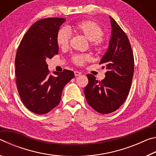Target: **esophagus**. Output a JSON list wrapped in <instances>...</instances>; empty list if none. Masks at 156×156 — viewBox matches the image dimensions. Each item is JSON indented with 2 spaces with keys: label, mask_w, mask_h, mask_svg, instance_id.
Instances as JSON below:
<instances>
[{
  "label": "esophagus",
  "mask_w": 156,
  "mask_h": 156,
  "mask_svg": "<svg viewBox=\"0 0 156 156\" xmlns=\"http://www.w3.org/2000/svg\"><path fill=\"white\" fill-rule=\"evenodd\" d=\"M74 74H75V76H78L81 75V73L79 72H77V71H75Z\"/></svg>",
  "instance_id": "esophagus-1"
}]
</instances>
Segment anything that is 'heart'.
<instances>
[{
	"label": "heart",
	"instance_id": "obj_1",
	"mask_svg": "<svg viewBox=\"0 0 156 156\" xmlns=\"http://www.w3.org/2000/svg\"><path fill=\"white\" fill-rule=\"evenodd\" d=\"M77 32L85 36L89 41L91 45L98 48L102 44V37L104 35V31L98 23L91 20H84L77 23L74 27ZM71 38V33L67 28H62L57 34V43L62 48H65L69 45ZM89 54H76L72 57V62L76 65L82 66L89 60Z\"/></svg>",
	"mask_w": 156,
	"mask_h": 156
}]
</instances>
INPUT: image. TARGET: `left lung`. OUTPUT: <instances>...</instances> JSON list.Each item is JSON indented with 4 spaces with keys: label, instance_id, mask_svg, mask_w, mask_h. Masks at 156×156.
<instances>
[{
    "label": "left lung",
    "instance_id": "8db88e82",
    "mask_svg": "<svg viewBox=\"0 0 156 156\" xmlns=\"http://www.w3.org/2000/svg\"><path fill=\"white\" fill-rule=\"evenodd\" d=\"M112 27L109 47L100 64L106 68L105 78L96 80L87 74L89 83L84 90L89 106L100 113L107 114L117 110L127 97L134 71V58L129 38L112 17Z\"/></svg>",
    "mask_w": 156,
    "mask_h": 156
}]
</instances>
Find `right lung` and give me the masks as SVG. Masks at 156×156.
<instances>
[{"label": "right lung", "mask_w": 156, "mask_h": 156, "mask_svg": "<svg viewBox=\"0 0 156 156\" xmlns=\"http://www.w3.org/2000/svg\"><path fill=\"white\" fill-rule=\"evenodd\" d=\"M63 18H47L36 21L25 33L15 59L16 86L23 103L36 114L49 112L59 104L63 88L74 77L64 69L49 75L46 60L58 54L56 38Z\"/></svg>", "instance_id": "right-lung-1"}]
</instances>
